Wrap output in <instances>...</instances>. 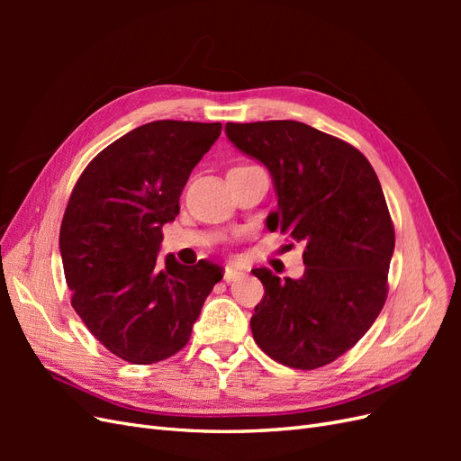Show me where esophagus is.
I'll return each instance as SVG.
<instances>
[{
    "label": "esophagus",
    "instance_id": "1",
    "mask_svg": "<svg viewBox=\"0 0 461 461\" xmlns=\"http://www.w3.org/2000/svg\"><path fill=\"white\" fill-rule=\"evenodd\" d=\"M242 276H244V273L239 271V269H234V267H225V273H222V278H225L227 283L239 281V278H242Z\"/></svg>",
    "mask_w": 461,
    "mask_h": 461
}]
</instances>
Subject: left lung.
Wrapping results in <instances>:
<instances>
[{"label": "left lung", "instance_id": "obj_1", "mask_svg": "<svg viewBox=\"0 0 461 461\" xmlns=\"http://www.w3.org/2000/svg\"><path fill=\"white\" fill-rule=\"evenodd\" d=\"M225 131L273 176L278 209L267 229L303 244L298 281L252 271L265 288L249 321L254 340L283 366L323 367L364 337L386 302L394 225L379 178L359 149L310 124L227 122Z\"/></svg>", "mask_w": 461, "mask_h": 461}]
</instances>
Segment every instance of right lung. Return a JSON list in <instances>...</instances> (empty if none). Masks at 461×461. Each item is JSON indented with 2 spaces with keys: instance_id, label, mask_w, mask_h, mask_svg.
Here are the masks:
<instances>
[{
  "instance_id": "add662e5",
  "label": "right lung",
  "mask_w": 461,
  "mask_h": 461,
  "mask_svg": "<svg viewBox=\"0 0 461 461\" xmlns=\"http://www.w3.org/2000/svg\"><path fill=\"white\" fill-rule=\"evenodd\" d=\"M221 122L153 121L88 163L68 198L59 249L71 303L111 354L134 366L183 350L222 269L158 259L163 225Z\"/></svg>"
}]
</instances>
